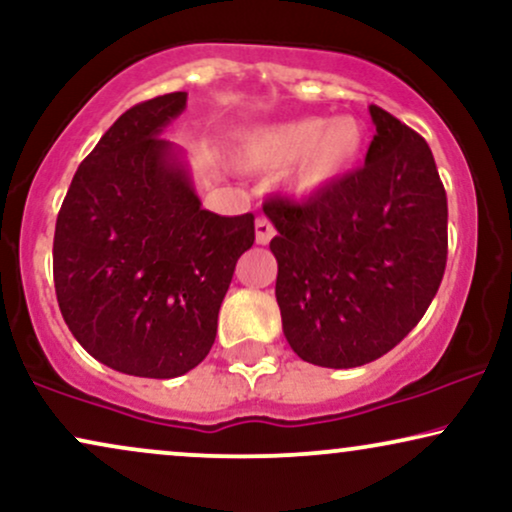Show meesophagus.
I'll return each instance as SVG.
<instances>
[{"label":"esophagus","mask_w":512,"mask_h":512,"mask_svg":"<svg viewBox=\"0 0 512 512\" xmlns=\"http://www.w3.org/2000/svg\"><path fill=\"white\" fill-rule=\"evenodd\" d=\"M274 224L269 222L267 217H257V222H255V241L260 243V245H267L271 238H274Z\"/></svg>","instance_id":"34e87169"}]
</instances>
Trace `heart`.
I'll use <instances>...</instances> for the list:
<instances>
[{"label": "heart", "mask_w": 512, "mask_h": 512, "mask_svg": "<svg viewBox=\"0 0 512 512\" xmlns=\"http://www.w3.org/2000/svg\"><path fill=\"white\" fill-rule=\"evenodd\" d=\"M366 151V129L357 118L319 115L252 127L238 139L245 170L274 172L290 165L286 184L300 198H316L357 170Z\"/></svg>", "instance_id": "1"}]
</instances>
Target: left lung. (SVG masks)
Wrapping results in <instances>:
<instances>
[{
    "label": "left lung",
    "instance_id": "8db88e82",
    "mask_svg": "<svg viewBox=\"0 0 512 512\" xmlns=\"http://www.w3.org/2000/svg\"><path fill=\"white\" fill-rule=\"evenodd\" d=\"M364 167L304 203L271 198L276 302L297 357L371 364L428 312L446 267V191L420 134L371 106Z\"/></svg>",
    "mask_w": 512,
    "mask_h": 512
}]
</instances>
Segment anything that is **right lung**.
<instances>
[{
  "mask_svg": "<svg viewBox=\"0 0 512 512\" xmlns=\"http://www.w3.org/2000/svg\"><path fill=\"white\" fill-rule=\"evenodd\" d=\"M186 92L137 103L77 167L54 234L58 307L113 371L177 378L208 357L252 212L200 208L181 148L160 137Z\"/></svg>",
  "mask_w": 512,
  "mask_h": 512,
  "instance_id": "add662e5",
  "label": "right lung"
}]
</instances>
